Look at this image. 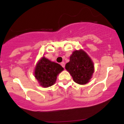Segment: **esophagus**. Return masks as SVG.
<instances>
[{
	"label": "esophagus",
	"mask_w": 124,
	"mask_h": 124,
	"mask_svg": "<svg viewBox=\"0 0 124 124\" xmlns=\"http://www.w3.org/2000/svg\"><path fill=\"white\" fill-rule=\"evenodd\" d=\"M61 65H62V67H63V68H65V63H64V62H61Z\"/></svg>",
	"instance_id": "esophagus-1"
}]
</instances>
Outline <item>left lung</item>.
I'll return each instance as SVG.
<instances>
[{
    "instance_id": "obj_1",
    "label": "left lung",
    "mask_w": 124,
    "mask_h": 124,
    "mask_svg": "<svg viewBox=\"0 0 124 124\" xmlns=\"http://www.w3.org/2000/svg\"><path fill=\"white\" fill-rule=\"evenodd\" d=\"M65 69L72 77L74 82L79 85H86L90 82L94 72L93 62L83 50H75L70 56V62Z\"/></svg>"
}]
</instances>
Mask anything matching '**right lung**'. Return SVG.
<instances>
[{
  "instance_id": "right-lung-1",
  "label": "right lung",
  "mask_w": 124,
  "mask_h": 124,
  "mask_svg": "<svg viewBox=\"0 0 124 124\" xmlns=\"http://www.w3.org/2000/svg\"><path fill=\"white\" fill-rule=\"evenodd\" d=\"M63 70V68L59 63L42 56L35 67L34 76L40 86L48 87L56 83L57 76Z\"/></svg>"
}]
</instances>
